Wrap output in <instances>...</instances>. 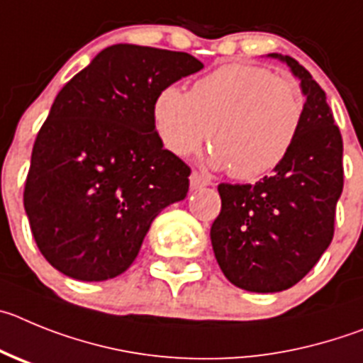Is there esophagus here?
Returning a JSON list of instances; mask_svg holds the SVG:
<instances>
[{"label":"esophagus","instance_id":"esophagus-1","mask_svg":"<svg viewBox=\"0 0 363 363\" xmlns=\"http://www.w3.org/2000/svg\"><path fill=\"white\" fill-rule=\"evenodd\" d=\"M208 184H210V179L206 177V175L199 174V172H191V175H189V186H191V189L202 188V186Z\"/></svg>","mask_w":363,"mask_h":363}]
</instances>
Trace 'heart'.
I'll return each instance as SVG.
<instances>
[{"label": "heart", "mask_w": 363, "mask_h": 363, "mask_svg": "<svg viewBox=\"0 0 363 363\" xmlns=\"http://www.w3.org/2000/svg\"><path fill=\"white\" fill-rule=\"evenodd\" d=\"M303 113L306 97L295 79L253 65L217 68L195 81L189 94L166 86L153 101V123L166 150L184 157L210 132L213 162L238 181L264 177L287 157Z\"/></svg>", "instance_id": "b5f03b06"}]
</instances>
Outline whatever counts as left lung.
<instances>
[{
	"label": "left lung",
	"instance_id": "left-lung-1",
	"mask_svg": "<svg viewBox=\"0 0 363 363\" xmlns=\"http://www.w3.org/2000/svg\"><path fill=\"white\" fill-rule=\"evenodd\" d=\"M269 55L300 79L302 128L273 175L255 184H218L222 208L210 231L222 273L253 293L289 289L313 269L333 240L344 188V143L325 92L298 61Z\"/></svg>",
	"mask_w": 363,
	"mask_h": 363
}]
</instances>
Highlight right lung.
<instances>
[{
    "label": "right lung",
    "instance_id": "1",
    "mask_svg": "<svg viewBox=\"0 0 363 363\" xmlns=\"http://www.w3.org/2000/svg\"><path fill=\"white\" fill-rule=\"evenodd\" d=\"M204 65L186 52L112 45L72 77L32 148L23 204L39 251L63 275L125 273L191 169L162 148L153 101Z\"/></svg>",
    "mask_w": 363,
    "mask_h": 363
}]
</instances>
